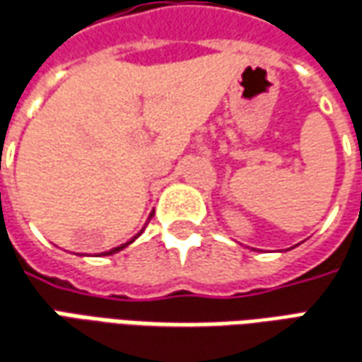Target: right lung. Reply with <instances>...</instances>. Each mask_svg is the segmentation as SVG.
<instances>
[{"mask_svg": "<svg viewBox=\"0 0 362 362\" xmlns=\"http://www.w3.org/2000/svg\"><path fill=\"white\" fill-rule=\"evenodd\" d=\"M151 217H153V214H151ZM151 217H148V219H151ZM139 235H141V233H139ZM139 235H137V237H139ZM137 237H133V239H131L129 243H133L135 239H137ZM129 243H125V245H119V247H115V249H111V251H107V252H102V255H113V252H117V251H121V249H125Z\"/></svg>", "mask_w": 362, "mask_h": 362, "instance_id": "add662e5", "label": "right lung"}]
</instances>
